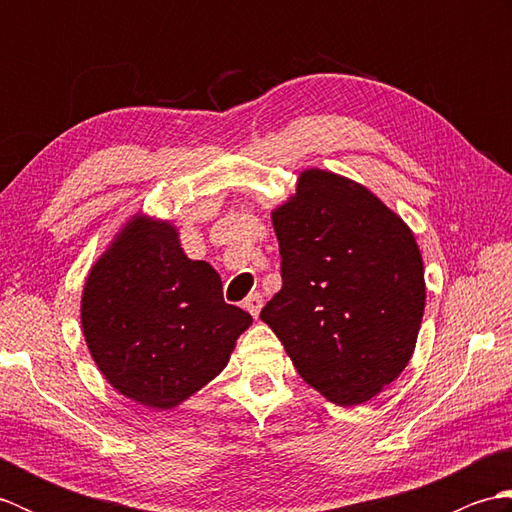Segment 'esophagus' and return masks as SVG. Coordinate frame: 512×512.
<instances>
[{
    "instance_id": "1",
    "label": "esophagus",
    "mask_w": 512,
    "mask_h": 512,
    "mask_svg": "<svg viewBox=\"0 0 512 512\" xmlns=\"http://www.w3.org/2000/svg\"><path fill=\"white\" fill-rule=\"evenodd\" d=\"M262 306H264V299H262V295H259V292H250V295L244 299V308L253 314V317L257 319V314H259V310H262Z\"/></svg>"
}]
</instances>
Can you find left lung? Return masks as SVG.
Wrapping results in <instances>:
<instances>
[{
	"mask_svg": "<svg viewBox=\"0 0 512 512\" xmlns=\"http://www.w3.org/2000/svg\"><path fill=\"white\" fill-rule=\"evenodd\" d=\"M281 290L262 314L306 383L352 407L400 376L424 312L413 233L361 184L303 171L273 213Z\"/></svg>",
	"mask_w": 512,
	"mask_h": 512,
	"instance_id": "8db88e82",
	"label": "left lung"
}]
</instances>
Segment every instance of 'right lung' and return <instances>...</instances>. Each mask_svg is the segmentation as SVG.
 Instances as JSON below:
<instances>
[{
    "instance_id": "right-lung-1",
    "label": "right lung",
    "mask_w": 512,
    "mask_h": 512,
    "mask_svg": "<svg viewBox=\"0 0 512 512\" xmlns=\"http://www.w3.org/2000/svg\"><path fill=\"white\" fill-rule=\"evenodd\" d=\"M81 323L112 387L171 409L222 372L253 317L224 301L209 264L182 253L176 228L134 217L90 270Z\"/></svg>"
}]
</instances>
